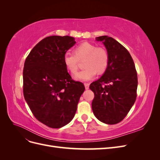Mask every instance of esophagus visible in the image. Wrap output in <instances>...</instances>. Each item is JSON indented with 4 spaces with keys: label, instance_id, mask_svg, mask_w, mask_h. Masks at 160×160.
<instances>
[{
    "label": "esophagus",
    "instance_id": "obj_1",
    "mask_svg": "<svg viewBox=\"0 0 160 160\" xmlns=\"http://www.w3.org/2000/svg\"><path fill=\"white\" fill-rule=\"evenodd\" d=\"M84 85H85V89H89V83H85Z\"/></svg>",
    "mask_w": 160,
    "mask_h": 160
}]
</instances>
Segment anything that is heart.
<instances>
[{
    "label": "heart",
    "mask_w": 160,
    "mask_h": 160,
    "mask_svg": "<svg viewBox=\"0 0 160 160\" xmlns=\"http://www.w3.org/2000/svg\"><path fill=\"white\" fill-rule=\"evenodd\" d=\"M74 53L66 52L62 57V61L67 70L75 75L78 70L79 60L85 58V68L76 75L75 79L77 81H90L95 78L98 71L103 73L108 68L109 57L107 50L103 47H98L92 43L85 42L75 48Z\"/></svg>",
    "instance_id": "1"
}]
</instances>
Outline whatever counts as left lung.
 <instances>
[{
	"label": "left lung",
	"instance_id": "obj_1",
	"mask_svg": "<svg viewBox=\"0 0 160 160\" xmlns=\"http://www.w3.org/2000/svg\"><path fill=\"white\" fill-rule=\"evenodd\" d=\"M102 41L109 54L107 69L89 88L95 97L92 110L100 122L118 123L125 118L137 98L138 75L129 51L112 37H96Z\"/></svg>",
	"mask_w": 160,
	"mask_h": 160
}]
</instances>
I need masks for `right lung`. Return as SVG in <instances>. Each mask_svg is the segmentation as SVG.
<instances>
[{"instance_id":"1","label":"right lung","mask_w":160,"mask_h":160,"mask_svg":"<svg viewBox=\"0 0 160 160\" xmlns=\"http://www.w3.org/2000/svg\"><path fill=\"white\" fill-rule=\"evenodd\" d=\"M76 43L69 36H50L33 47L23 69V94L37 120L61 128L74 118L84 85L72 80L63 55Z\"/></svg>"}]
</instances>
